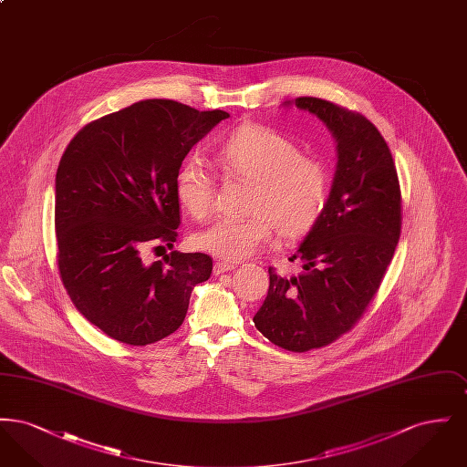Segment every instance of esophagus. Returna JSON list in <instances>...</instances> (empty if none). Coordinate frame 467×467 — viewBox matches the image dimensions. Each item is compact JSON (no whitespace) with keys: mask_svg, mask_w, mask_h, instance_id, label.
<instances>
[{"mask_svg":"<svg viewBox=\"0 0 467 467\" xmlns=\"http://www.w3.org/2000/svg\"><path fill=\"white\" fill-rule=\"evenodd\" d=\"M233 269H236V265H233V263H225V261H219V263H215V266H213V275H215V276H219V275L227 273V271H233Z\"/></svg>","mask_w":467,"mask_h":467,"instance_id":"obj_1","label":"esophagus"}]
</instances>
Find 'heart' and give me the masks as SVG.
<instances>
[{
	"label": "heart",
	"instance_id": "obj_1",
	"mask_svg": "<svg viewBox=\"0 0 467 467\" xmlns=\"http://www.w3.org/2000/svg\"><path fill=\"white\" fill-rule=\"evenodd\" d=\"M213 162L223 177L250 183L244 221L223 219L192 236V244L225 263H238L271 240L292 242L318 223L329 192L322 162L303 156L285 134L261 124H244L215 145ZM215 175L198 157L187 159L175 180L182 208L196 221L210 215Z\"/></svg>",
	"mask_w": 467,
	"mask_h": 467
}]
</instances>
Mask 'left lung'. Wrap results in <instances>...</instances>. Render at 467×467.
I'll return each mask as SVG.
<instances>
[{"label":"left lung","instance_id":"8db88e82","mask_svg":"<svg viewBox=\"0 0 467 467\" xmlns=\"http://www.w3.org/2000/svg\"><path fill=\"white\" fill-rule=\"evenodd\" d=\"M336 140V171L326 208L289 261L303 273L278 276L254 324L271 343L306 352L352 329L375 297L400 234V189L392 154L360 113L318 98H296Z\"/></svg>","mask_w":467,"mask_h":467}]
</instances>
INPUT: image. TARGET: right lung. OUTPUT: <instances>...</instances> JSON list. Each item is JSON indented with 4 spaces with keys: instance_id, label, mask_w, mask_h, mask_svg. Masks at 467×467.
Returning <instances> with one entry per match:
<instances>
[{
    "instance_id": "obj_1",
    "label": "right lung",
    "mask_w": 467,
    "mask_h": 467,
    "mask_svg": "<svg viewBox=\"0 0 467 467\" xmlns=\"http://www.w3.org/2000/svg\"><path fill=\"white\" fill-rule=\"evenodd\" d=\"M229 113L143 99L105 115L69 141L56 173L57 265L90 324L143 347L182 326L212 257L173 250L145 265L147 244L173 248L175 180L189 150Z\"/></svg>"
}]
</instances>
